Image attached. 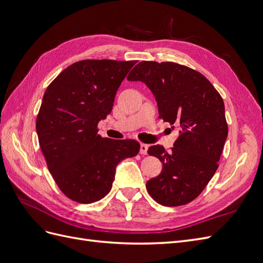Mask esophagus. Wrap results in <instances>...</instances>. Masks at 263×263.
Segmentation results:
<instances>
[{"label": "esophagus", "instance_id": "obj_1", "mask_svg": "<svg viewBox=\"0 0 263 263\" xmlns=\"http://www.w3.org/2000/svg\"><path fill=\"white\" fill-rule=\"evenodd\" d=\"M148 145H146V144H141L140 145V154L142 155V156H146V155H148Z\"/></svg>", "mask_w": 263, "mask_h": 263}]
</instances>
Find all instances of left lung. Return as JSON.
<instances>
[{"mask_svg":"<svg viewBox=\"0 0 263 263\" xmlns=\"http://www.w3.org/2000/svg\"><path fill=\"white\" fill-rule=\"evenodd\" d=\"M127 80L144 82L155 95L159 117L181 127L171 151L149 147L148 154L162 162V171L147 181V191L164 206L187 204L218 168L228 135L224 101L202 73L174 62L141 61Z\"/></svg>","mask_w":263,"mask_h":263,"instance_id":"1","label":"left lung"}]
</instances>
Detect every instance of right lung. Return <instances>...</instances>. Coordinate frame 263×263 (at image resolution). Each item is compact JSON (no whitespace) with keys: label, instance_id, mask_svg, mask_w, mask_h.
<instances>
[{"label":"right lung","instance_id":"add662e5","mask_svg":"<svg viewBox=\"0 0 263 263\" xmlns=\"http://www.w3.org/2000/svg\"><path fill=\"white\" fill-rule=\"evenodd\" d=\"M136 61L82 60L69 66L44 94L36 119L39 146L62 193L89 204L112 189L116 165L140 149L133 139L98 135L115 95Z\"/></svg>","mask_w":263,"mask_h":263}]
</instances>
